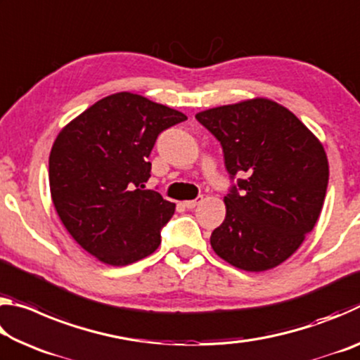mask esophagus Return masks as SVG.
Returning <instances> with one entry per match:
<instances>
[{
  "label": "esophagus",
  "mask_w": 360,
  "mask_h": 360,
  "mask_svg": "<svg viewBox=\"0 0 360 360\" xmlns=\"http://www.w3.org/2000/svg\"><path fill=\"white\" fill-rule=\"evenodd\" d=\"M202 202H203V197H198V198H195V200H187V202H184L182 205H184L187 210H193L195 206H198Z\"/></svg>",
  "instance_id": "1"
}]
</instances>
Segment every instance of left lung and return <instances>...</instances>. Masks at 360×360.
<instances>
[{
    "mask_svg": "<svg viewBox=\"0 0 360 360\" xmlns=\"http://www.w3.org/2000/svg\"><path fill=\"white\" fill-rule=\"evenodd\" d=\"M222 146L231 184L227 214L211 233L219 257L240 270L283 264L314 229L328 184L326 150L289 109L266 98L198 112Z\"/></svg>",
    "mask_w": 360,
    "mask_h": 360,
    "instance_id": "1",
    "label": "left lung"
}]
</instances>
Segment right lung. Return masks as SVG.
Segmentation results:
<instances>
[{
    "label": "right lung",
    "mask_w": 360,
    "mask_h": 360,
    "mask_svg": "<svg viewBox=\"0 0 360 360\" xmlns=\"http://www.w3.org/2000/svg\"><path fill=\"white\" fill-rule=\"evenodd\" d=\"M182 112L120 92L96 101L58 133L49 157L52 202L65 229L103 264L124 266L148 257L174 203L144 191L149 155Z\"/></svg>",
    "instance_id": "obj_1"
}]
</instances>
